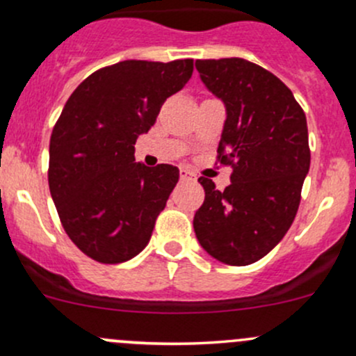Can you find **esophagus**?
<instances>
[{"instance_id":"34e87169","label":"esophagus","mask_w":356,"mask_h":356,"mask_svg":"<svg viewBox=\"0 0 356 356\" xmlns=\"http://www.w3.org/2000/svg\"><path fill=\"white\" fill-rule=\"evenodd\" d=\"M179 175H181L182 181H186V179H193V177H195V175H193L191 172L188 170V168H181V170H179Z\"/></svg>"}]
</instances>
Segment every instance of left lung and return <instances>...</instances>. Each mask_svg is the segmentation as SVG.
Masks as SVG:
<instances>
[{
  "mask_svg": "<svg viewBox=\"0 0 356 356\" xmlns=\"http://www.w3.org/2000/svg\"><path fill=\"white\" fill-rule=\"evenodd\" d=\"M203 84L225 105L220 163L231 184L198 182L204 201L195 213L196 238L227 265H250L284 238L296 217L310 168L307 117L281 79L243 58L196 60Z\"/></svg>",
  "mask_w": 356,
  "mask_h": 356,
  "instance_id": "obj_1",
  "label": "left lung"
}]
</instances>
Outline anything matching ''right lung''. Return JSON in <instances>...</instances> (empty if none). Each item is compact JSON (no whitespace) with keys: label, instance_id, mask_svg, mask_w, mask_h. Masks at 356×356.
<instances>
[{"label":"right lung","instance_id":"add662e5","mask_svg":"<svg viewBox=\"0 0 356 356\" xmlns=\"http://www.w3.org/2000/svg\"><path fill=\"white\" fill-rule=\"evenodd\" d=\"M191 75V58L125 60L89 75L63 106L49 139V191L68 238L92 260L122 264L149 243L179 168L138 163L134 145Z\"/></svg>","mask_w":356,"mask_h":356}]
</instances>
